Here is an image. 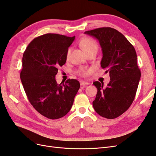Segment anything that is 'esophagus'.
<instances>
[{"instance_id":"34e87169","label":"esophagus","mask_w":156,"mask_h":156,"mask_svg":"<svg viewBox=\"0 0 156 156\" xmlns=\"http://www.w3.org/2000/svg\"><path fill=\"white\" fill-rule=\"evenodd\" d=\"M80 84H81V86H86V85H88V84H89L90 83H88V82H86V81H80Z\"/></svg>"}]
</instances>
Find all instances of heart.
I'll use <instances>...</instances> for the list:
<instances>
[{
    "instance_id": "obj_1",
    "label": "heart",
    "mask_w": 156,
    "mask_h": 156,
    "mask_svg": "<svg viewBox=\"0 0 156 156\" xmlns=\"http://www.w3.org/2000/svg\"><path fill=\"white\" fill-rule=\"evenodd\" d=\"M80 46L81 47V48L84 52H87L90 50H92L94 49H98V45L95 41L92 40L90 38H88V37H85V38L83 39L81 42H80ZM71 48H69L67 53H66V58L68 59L69 58L70 53H71ZM88 70H87L85 68H81L79 71V73L83 77H87L88 75Z\"/></svg>"
}]
</instances>
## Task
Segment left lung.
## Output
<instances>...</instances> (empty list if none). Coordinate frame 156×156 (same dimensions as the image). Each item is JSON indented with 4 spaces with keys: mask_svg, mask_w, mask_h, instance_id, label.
Wrapping results in <instances>:
<instances>
[{
    "mask_svg": "<svg viewBox=\"0 0 156 156\" xmlns=\"http://www.w3.org/2000/svg\"><path fill=\"white\" fill-rule=\"evenodd\" d=\"M84 34L99 41L103 53L101 67L109 73L111 80L105 88L100 82L93 83L98 88L94 108L102 117L116 119L128 109L138 88L141 73L135 49L122 33L111 27Z\"/></svg>",
    "mask_w": 156,
    "mask_h": 156,
    "instance_id": "left-lung-1",
    "label": "left lung"
}]
</instances>
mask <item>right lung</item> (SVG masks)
<instances>
[{
	"label": "right lung",
	"mask_w": 156,
	"mask_h": 156,
	"mask_svg": "<svg viewBox=\"0 0 156 156\" xmlns=\"http://www.w3.org/2000/svg\"><path fill=\"white\" fill-rule=\"evenodd\" d=\"M74 40L75 36L45 34L33 40L23 56L20 77L27 96L33 107L49 119L67 114L80 88L76 79L58 84L55 79Z\"/></svg>",
	"instance_id": "add662e5"
}]
</instances>
